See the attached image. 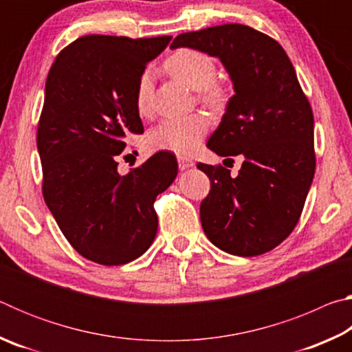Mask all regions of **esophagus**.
<instances>
[{
  "instance_id": "1",
  "label": "esophagus",
  "mask_w": 352,
  "mask_h": 352,
  "mask_svg": "<svg viewBox=\"0 0 352 352\" xmlns=\"http://www.w3.org/2000/svg\"><path fill=\"white\" fill-rule=\"evenodd\" d=\"M192 166H194L192 160H189V158H186V157H178V168H180L182 170L192 168Z\"/></svg>"
}]
</instances>
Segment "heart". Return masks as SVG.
Here are the masks:
<instances>
[{
	"label": "heart",
	"instance_id": "1",
	"mask_svg": "<svg viewBox=\"0 0 352 352\" xmlns=\"http://www.w3.org/2000/svg\"><path fill=\"white\" fill-rule=\"evenodd\" d=\"M164 68L192 90H197L199 98L214 110L225 109L228 102V91L216 82V63L205 52L182 47L166 58ZM135 104L140 115L146 116L152 110V77L142 73L136 85ZM210 130V121L201 113L182 118L164 119L153 127L147 136V142L153 151L172 152L180 157H188L197 151L201 140Z\"/></svg>",
	"mask_w": 352,
	"mask_h": 352
}]
</instances>
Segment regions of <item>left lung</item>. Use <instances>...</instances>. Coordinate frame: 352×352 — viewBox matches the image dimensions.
I'll return each mask as SVG.
<instances>
[{
    "mask_svg": "<svg viewBox=\"0 0 352 352\" xmlns=\"http://www.w3.org/2000/svg\"><path fill=\"white\" fill-rule=\"evenodd\" d=\"M180 46L219 57L236 91L206 146L243 163L237 177L222 164H197L211 182L201 226L226 253L264 254L287 239L305 208L315 174L312 107L283 46L253 28L184 32L170 45Z\"/></svg>",
    "mask_w": 352,
    "mask_h": 352,
    "instance_id": "left-lung-1",
    "label": "left lung"
}]
</instances>
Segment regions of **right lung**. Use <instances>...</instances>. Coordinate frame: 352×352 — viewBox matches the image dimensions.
<instances>
[{"label": "right lung", "instance_id": "right-lung-1", "mask_svg": "<svg viewBox=\"0 0 352 352\" xmlns=\"http://www.w3.org/2000/svg\"><path fill=\"white\" fill-rule=\"evenodd\" d=\"M170 38L85 35L63 47L47 73L37 129L41 190L71 247L100 265L127 264L151 247L155 199L177 177L170 152L118 172L127 136L144 132L136 85Z\"/></svg>", "mask_w": 352, "mask_h": 352}]
</instances>
